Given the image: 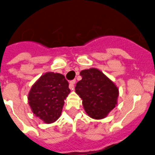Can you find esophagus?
Listing matches in <instances>:
<instances>
[{
	"label": "esophagus",
	"mask_w": 155,
	"mask_h": 155,
	"mask_svg": "<svg viewBox=\"0 0 155 155\" xmlns=\"http://www.w3.org/2000/svg\"><path fill=\"white\" fill-rule=\"evenodd\" d=\"M75 83H76V80H72L69 82V89H72V90H73L74 89V85Z\"/></svg>",
	"instance_id": "34e87169"
}]
</instances>
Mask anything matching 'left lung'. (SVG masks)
Listing matches in <instances>:
<instances>
[{
  "instance_id": "obj_1",
  "label": "left lung",
  "mask_w": 155,
  "mask_h": 155,
  "mask_svg": "<svg viewBox=\"0 0 155 155\" xmlns=\"http://www.w3.org/2000/svg\"><path fill=\"white\" fill-rule=\"evenodd\" d=\"M80 75L82 79L76 83V92L82 99L85 112L93 119L107 117L118 104L116 85L95 68L82 70Z\"/></svg>"
}]
</instances>
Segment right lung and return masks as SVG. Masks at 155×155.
I'll return each mask as SVG.
<instances>
[{"label":"right lung","mask_w":155,"mask_h":155,"mask_svg":"<svg viewBox=\"0 0 155 155\" xmlns=\"http://www.w3.org/2000/svg\"><path fill=\"white\" fill-rule=\"evenodd\" d=\"M69 92V83L63 75L47 72L32 86L27 99L32 112L44 123L51 124L61 115Z\"/></svg>","instance_id":"obj_1"}]
</instances>
